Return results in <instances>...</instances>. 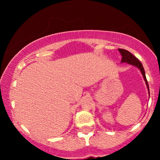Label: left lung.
I'll return each instance as SVG.
<instances>
[{
  "mask_svg": "<svg viewBox=\"0 0 160 160\" xmlns=\"http://www.w3.org/2000/svg\"><path fill=\"white\" fill-rule=\"evenodd\" d=\"M119 51L120 53H121L122 58V62H128L129 64L134 65V66H136L141 71L142 75H143L144 80H145L146 86H147V88L148 89V93H149V87H148V84L147 82V79H146V74H145V71H144V68L142 65V63L140 62L138 59L133 55L132 54H131L130 52H128V50L123 49H119ZM150 94V93H149Z\"/></svg>",
  "mask_w": 160,
  "mask_h": 160,
  "instance_id": "1",
  "label": "left lung"
}]
</instances>
